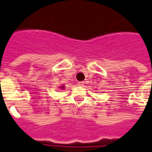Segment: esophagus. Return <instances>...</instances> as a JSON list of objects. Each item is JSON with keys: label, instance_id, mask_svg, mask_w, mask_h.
<instances>
[{"label": "esophagus", "instance_id": "obj_1", "mask_svg": "<svg viewBox=\"0 0 152 152\" xmlns=\"http://www.w3.org/2000/svg\"><path fill=\"white\" fill-rule=\"evenodd\" d=\"M84 84H85L84 81H80V82H78V86H83Z\"/></svg>", "mask_w": 152, "mask_h": 152}]
</instances>
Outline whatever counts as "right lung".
I'll return each instance as SVG.
<instances>
[{
	"instance_id": "1",
	"label": "right lung",
	"mask_w": 152,
	"mask_h": 152,
	"mask_svg": "<svg viewBox=\"0 0 152 152\" xmlns=\"http://www.w3.org/2000/svg\"><path fill=\"white\" fill-rule=\"evenodd\" d=\"M63 87H64V86H63Z\"/></svg>"
}]
</instances>
